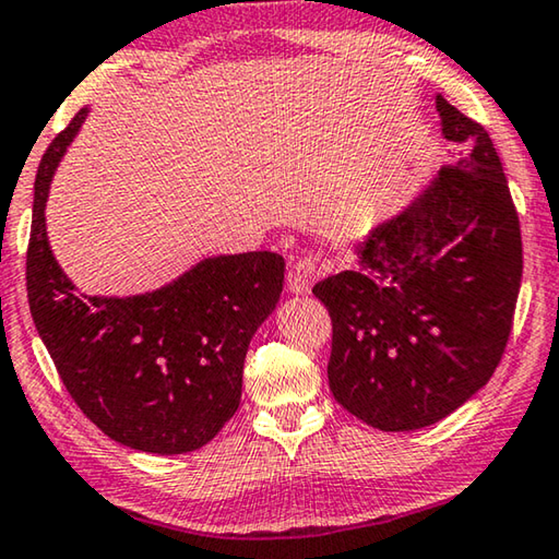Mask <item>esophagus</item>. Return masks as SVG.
<instances>
[{
  "label": "esophagus",
  "mask_w": 559,
  "mask_h": 559,
  "mask_svg": "<svg viewBox=\"0 0 559 559\" xmlns=\"http://www.w3.org/2000/svg\"><path fill=\"white\" fill-rule=\"evenodd\" d=\"M317 277V262L312 258H299L289 264L287 292L292 295H309Z\"/></svg>",
  "instance_id": "1"
}]
</instances>
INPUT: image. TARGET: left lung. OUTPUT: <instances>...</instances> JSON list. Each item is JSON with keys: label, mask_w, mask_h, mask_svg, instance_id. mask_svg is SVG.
<instances>
[{"label": "left lung", "mask_w": 559, "mask_h": 559, "mask_svg": "<svg viewBox=\"0 0 559 559\" xmlns=\"http://www.w3.org/2000/svg\"><path fill=\"white\" fill-rule=\"evenodd\" d=\"M438 176L356 247L352 270L314 285L332 317L329 389L379 431H416L486 386L506 352L523 240L490 135L436 96Z\"/></svg>", "instance_id": "1"}]
</instances>
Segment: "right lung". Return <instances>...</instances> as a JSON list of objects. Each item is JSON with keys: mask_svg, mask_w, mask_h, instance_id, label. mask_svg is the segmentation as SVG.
Segmentation results:
<instances>
[{"mask_svg": "<svg viewBox=\"0 0 559 559\" xmlns=\"http://www.w3.org/2000/svg\"><path fill=\"white\" fill-rule=\"evenodd\" d=\"M86 114L53 139L36 173L26 250L36 332L71 399L108 438L143 453L198 451L240 406L247 346L277 307L285 260L217 254L145 295H81L53 258L44 207Z\"/></svg>", "mask_w": 559, "mask_h": 559, "instance_id": "1", "label": "right lung"}]
</instances>
